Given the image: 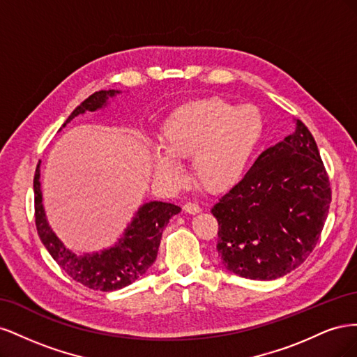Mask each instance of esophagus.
I'll return each mask as SVG.
<instances>
[{
  "instance_id": "esophagus-1",
  "label": "esophagus",
  "mask_w": 357,
  "mask_h": 357,
  "mask_svg": "<svg viewBox=\"0 0 357 357\" xmlns=\"http://www.w3.org/2000/svg\"><path fill=\"white\" fill-rule=\"evenodd\" d=\"M183 210H185V213H189V214H197V213L201 211V207L197 202H188V204H185Z\"/></svg>"
}]
</instances>
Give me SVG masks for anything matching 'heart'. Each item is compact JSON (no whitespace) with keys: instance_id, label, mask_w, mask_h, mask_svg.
I'll return each mask as SVG.
<instances>
[{"instance_id":"b5f03b06","label":"heart","mask_w":357,"mask_h":357,"mask_svg":"<svg viewBox=\"0 0 357 357\" xmlns=\"http://www.w3.org/2000/svg\"><path fill=\"white\" fill-rule=\"evenodd\" d=\"M265 119L256 105H236L207 96L176 107L159 129L160 146L152 147L155 174L178 181L176 159L192 156L193 171L208 189L220 190L238 181L264 137Z\"/></svg>"}]
</instances>
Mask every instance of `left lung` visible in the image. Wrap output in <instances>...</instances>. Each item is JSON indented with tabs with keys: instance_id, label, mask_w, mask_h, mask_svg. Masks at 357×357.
I'll return each instance as SVG.
<instances>
[{
	"instance_id": "8db88e82",
	"label": "left lung",
	"mask_w": 357,
	"mask_h": 357,
	"mask_svg": "<svg viewBox=\"0 0 357 357\" xmlns=\"http://www.w3.org/2000/svg\"><path fill=\"white\" fill-rule=\"evenodd\" d=\"M329 204V177L317 144L296 121L295 132L262 152L211 208L222 265L250 280L289 274L316 247Z\"/></svg>"
}]
</instances>
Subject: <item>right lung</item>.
I'll list each match as a JSON object with an SVG mask.
<instances>
[{
  "label": "right lung",
  "mask_w": 357,
  "mask_h": 357,
  "mask_svg": "<svg viewBox=\"0 0 357 357\" xmlns=\"http://www.w3.org/2000/svg\"><path fill=\"white\" fill-rule=\"evenodd\" d=\"M121 91L114 89L92 93L79 107H75V110L63 122L62 128H66L74 117L84 114L86 112L104 109L109 104V100L114 98ZM40 165L41 160L38 162L34 176L37 232L50 256L73 280L93 290L113 291L134 283L153 265L162 232L172 215L181 211L180 207L162 201L146 202L137 210L121 238L112 247L93 253H74L58 238V235L53 232L47 222L45 205H43Z\"/></svg>",
  "instance_id": "1"
}]
</instances>
